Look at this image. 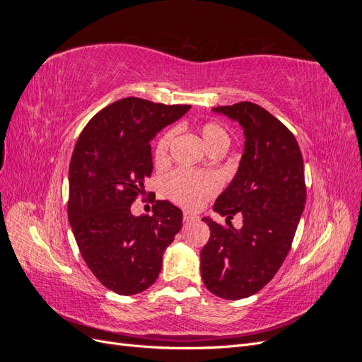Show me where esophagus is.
<instances>
[{"label":"esophagus","instance_id":"34e87169","mask_svg":"<svg viewBox=\"0 0 362 362\" xmlns=\"http://www.w3.org/2000/svg\"><path fill=\"white\" fill-rule=\"evenodd\" d=\"M196 218H198V217H196V216H194V214H192V213H184V214H182V221H184L185 223L194 222Z\"/></svg>","mask_w":362,"mask_h":362}]
</instances>
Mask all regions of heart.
I'll list each match as a JSON object with an SVG mask.
<instances>
[{
	"label": "heart",
	"mask_w": 362,
	"mask_h": 362,
	"mask_svg": "<svg viewBox=\"0 0 362 362\" xmlns=\"http://www.w3.org/2000/svg\"><path fill=\"white\" fill-rule=\"evenodd\" d=\"M201 136L211 152L216 149H225L229 144V134L228 131L221 125L214 122V120H208L202 124ZM175 136L173 129H168L158 137L154 146V161L158 166L168 163L169 160V149L172 145V140ZM221 178L213 172L205 173H196L190 170L178 169L170 172L166 178H164L163 189L168 198L178 204L184 208H194L201 206L221 189Z\"/></svg>",
	"instance_id": "1"
}]
</instances>
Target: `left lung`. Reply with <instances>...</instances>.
I'll return each mask as SVG.
<instances>
[{"label":"left lung","mask_w":362,"mask_h":362,"mask_svg":"<svg viewBox=\"0 0 362 362\" xmlns=\"http://www.w3.org/2000/svg\"><path fill=\"white\" fill-rule=\"evenodd\" d=\"M245 128V152L214 211L228 229L204 217L210 240L201 250V276L213 294L228 300L249 298L267 286L290 252L306 201L302 152L281 120L258 104L214 107ZM244 216L235 230L228 221Z\"/></svg>","instance_id":"1"}]
</instances>
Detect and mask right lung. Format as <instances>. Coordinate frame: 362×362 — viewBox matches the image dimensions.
Instances as JSON below:
<instances>
[{"instance_id":"add662e5","label":"right lung","mask_w":362,"mask_h":362,"mask_svg":"<svg viewBox=\"0 0 362 362\" xmlns=\"http://www.w3.org/2000/svg\"><path fill=\"white\" fill-rule=\"evenodd\" d=\"M189 108L124 98L98 112L75 144L69 223L87 267L117 294H137L157 281L163 252L181 229L182 211L169 201L139 217L131 205L152 173L151 139Z\"/></svg>"}]
</instances>
